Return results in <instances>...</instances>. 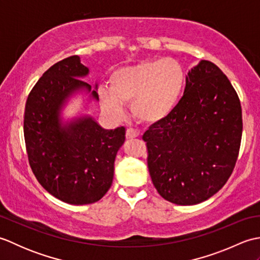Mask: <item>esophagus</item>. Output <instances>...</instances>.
<instances>
[{
    "label": "esophagus",
    "mask_w": 260,
    "mask_h": 260,
    "mask_svg": "<svg viewBox=\"0 0 260 260\" xmlns=\"http://www.w3.org/2000/svg\"><path fill=\"white\" fill-rule=\"evenodd\" d=\"M139 135H140L139 132L134 128H127V131H126V139L127 140L135 139V137H137Z\"/></svg>",
    "instance_id": "1"
}]
</instances>
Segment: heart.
I'll return each instance as SVG.
<instances>
[{
    "instance_id": "b5f03b06",
    "label": "heart",
    "mask_w": 260,
    "mask_h": 260,
    "mask_svg": "<svg viewBox=\"0 0 260 260\" xmlns=\"http://www.w3.org/2000/svg\"><path fill=\"white\" fill-rule=\"evenodd\" d=\"M185 71L172 58L143 61L117 69L109 79V89L99 92L103 107L114 115L123 112V103H132L134 117L153 124L173 112L183 92Z\"/></svg>"
}]
</instances>
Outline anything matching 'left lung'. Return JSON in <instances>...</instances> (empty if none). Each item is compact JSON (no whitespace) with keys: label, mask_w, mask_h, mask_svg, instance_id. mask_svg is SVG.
I'll use <instances>...</instances> for the list:
<instances>
[{"label":"left lung","mask_w":260,"mask_h":260,"mask_svg":"<svg viewBox=\"0 0 260 260\" xmlns=\"http://www.w3.org/2000/svg\"><path fill=\"white\" fill-rule=\"evenodd\" d=\"M185 81L173 112L150 126L143 141L159 196L191 206L215 194L230 178L239 154L242 114L238 93L211 61L201 60Z\"/></svg>","instance_id":"left-lung-1"}]
</instances>
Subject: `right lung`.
Segmentation results:
<instances>
[{
    "label": "right lung",
    "mask_w": 260,
    "mask_h": 260,
    "mask_svg": "<svg viewBox=\"0 0 260 260\" xmlns=\"http://www.w3.org/2000/svg\"><path fill=\"white\" fill-rule=\"evenodd\" d=\"M88 68L78 56L51 66L26 99L23 133L29 164L38 182L70 204L97 202L114 178L116 154L125 141L123 126L104 129L91 117L61 126L59 113L73 91L90 85L79 79ZM91 96L98 99L96 90Z\"/></svg>",
    "instance_id": "obj_1"
}]
</instances>
